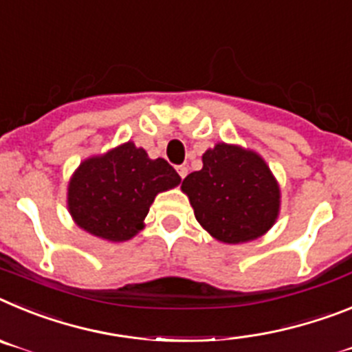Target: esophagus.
Wrapping results in <instances>:
<instances>
[{
  "label": "esophagus",
  "mask_w": 352,
  "mask_h": 352,
  "mask_svg": "<svg viewBox=\"0 0 352 352\" xmlns=\"http://www.w3.org/2000/svg\"><path fill=\"white\" fill-rule=\"evenodd\" d=\"M177 173L180 175V179H184V177L188 175V166H186V164H180V166H177Z\"/></svg>",
  "instance_id": "34e87169"
}]
</instances>
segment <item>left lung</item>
Masks as SVG:
<instances>
[{"mask_svg": "<svg viewBox=\"0 0 352 352\" xmlns=\"http://www.w3.org/2000/svg\"><path fill=\"white\" fill-rule=\"evenodd\" d=\"M201 159L200 172L182 180V191L201 227L228 244L256 239L273 227L280 189L264 159L225 143H218Z\"/></svg>", "mask_w": 352, "mask_h": 352, "instance_id": "8db88e82", "label": "left lung"}]
</instances>
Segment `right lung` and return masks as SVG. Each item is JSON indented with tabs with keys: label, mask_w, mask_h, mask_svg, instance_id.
Masks as SVG:
<instances>
[{
	"label": "right lung",
	"mask_w": 352,
	"mask_h": 352,
	"mask_svg": "<svg viewBox=\"0 0 352 352\" xmlns=\"http://www.w3.org/2000/svg\"><path fill=\"white\" fill-rule=\"evenodd\" d=\"M179 173L125 143L85 161L69 184V209L79 227L108 241H127L143 228L155 195L175 188Z\"/></svg>",
	"instance_id": "right-lung-1"
}]
</instances>
